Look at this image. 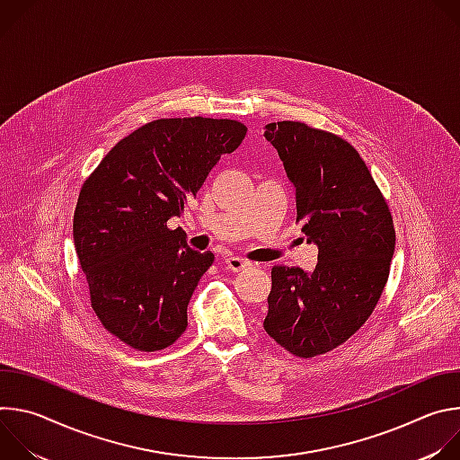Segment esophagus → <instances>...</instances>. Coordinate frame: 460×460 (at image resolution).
I'll list each match as a JSON object with an SVG mask.
<instances>
[{
  "instance_id": "obj_1",
  "label": "esophagus",
  "mask_w": 460,
  "mask_h": 460,
  "mask_svg": "<svg viewBox=\"0 0 460 460\" xmlns=\"http://www.w3.org/2000/svg\"><path fill=\"white\" fill-rule=\"evenodd\" d=\"M226 266L229 271L233 273H238V271H243L251 266V261H247L245 258H240V256H226Z\"/></svg>"
}]
</instances>
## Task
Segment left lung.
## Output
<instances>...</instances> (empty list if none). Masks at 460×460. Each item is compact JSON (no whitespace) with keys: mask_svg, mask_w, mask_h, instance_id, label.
I'll return each instance as SVG.
<instances>
[{"mask_svg":"<svg viewBox=\"0 0 460 460\" xmlns=\"http://www.w3.org/2000/svg\"><path fill=\"white\" fill-rule=\"evenodd\" d=\"M295 189L296 222L318 247L311 273L275 266L264 330L300 358L323 355L355 335L389 277L395 227L357 149L302 121L266 125Z\"/></svg>","mask_w":460,"mask_h":460,"instance_id":"8db88e82","label":"left lung"}]
</instances>
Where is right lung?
Wrapping results in <instances>:
<instances>
[{
  "label": "right lung",
  "instance_id": "obj_1",
  "mask_svg": "<svg viewBox=\"0 0 460 460\" xmlns=\"http://www.w3.org/2000/svg\"><path fill=\"white\" fill-rule=\"evenodd\" d=\"M245 133L236 119H155L119 140L85 180L75 247L96 316L127 346L158 351L185 332L189 300L215 254L190 249L167 220Z\"/></svg>",
  "mask_w": 460,
  "mask_h": 460
}]
</instances>
